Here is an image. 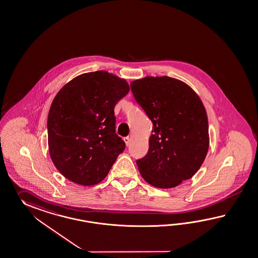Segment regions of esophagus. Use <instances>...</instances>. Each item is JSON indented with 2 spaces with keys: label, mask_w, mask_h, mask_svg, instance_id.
<instances>
[{
  "label": "esophagus",
  "mask_w": 258,
  "mask_h": 258,
  "mask_svg": "<svg viewBox=\"0 0 258 258\" xmlns=\"http://www.w3.org/2000/svg\"><path fill=\"white\" fill-rule=\"evenodd\" d=\"M124 141H125V143H126V146H128L130 144H131V139H130V137H125Z\"/></svg>",
  "instance_id": "esophagus-1"
}]
</instances>
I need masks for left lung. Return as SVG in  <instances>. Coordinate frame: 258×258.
<instances>
[{"label": "left lung", "instance_id": "8db88e82", "mask_svg": "<svg viewBox=\"0 0 258 258\" xmlns=\"http://www.w3.org/2000/svg\"><path fill=\"white\" fill-rule=\"evenodd\" d=\"M131 88L153 123L148 152L136 160L141 175L158 188L192 178L209 148L207 114L199 96L169 76H148L132 82Z\"/></svg>", "mask_w": 258, "mask_h": 258}]
</instances>
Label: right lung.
Returning <instances> with one entry per match:
<instances>
[{
  "label": "right lung",
  "mask_w": 258,
  "mask_h": 258,
  "mask_svg": "<svg viewBox=\"0 0 258 258\" xmlns=\"http://www.w3.org/2000/svg\"><path fill=\"white\" fill-rule=\"evenodd\" d=\"M128 91L124 79L103 71L77 76L58 91L47 118L48 147L53 163L70 181L101 182L125 150L113 110Z\"/></svg>",
  "instance_id": "1"
}]
</instances>
